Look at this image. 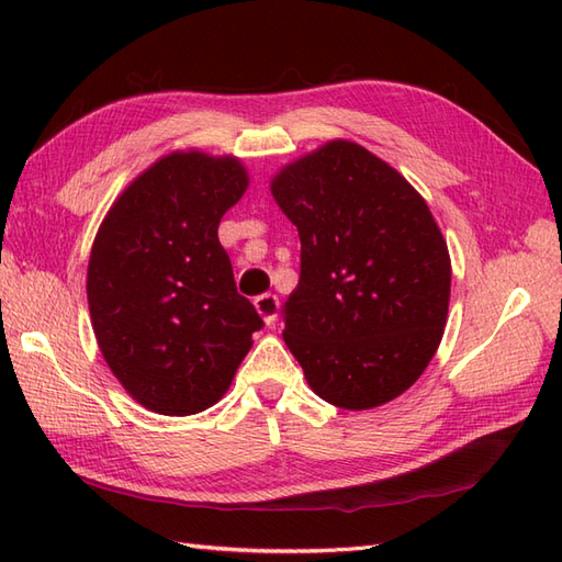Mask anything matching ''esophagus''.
<instances>
[{
    "instance_id": "34e87169",
    "label": "esophagus",
    "mask_w": 562,
    "mask_h": 562,
    "mask_svg": "<svg viewBox=\"0 0 562 562\" xmlns=\"http://www.w3.org/2000/svg\"><path fill=\"white\" fill-rule=\"evenodd\" d=\"M256 312L260 314V318L266 321L268 326H274L278 321V312H280V302L274 294H260L256 300Z\"/></svg>"
}]
</instances>
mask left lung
Masks as SVG:
<instances>
[{
    "label": "left lung",
    "instance_id": "1",
    "mask_svg": "<svg viewBox=\"0 0 562 562\" xmlns=\"http://www.w3.org/2000/svg\"><path fill=\"white\" fill-rule=\"evenodd\" d=\"M270 193L302 241L282 338L308 386L345 411L398 398L435 357L449 312L451 258L425 198L350 139L282 166Z\"/></svg>",
    "mask_w": 562,
    "mask_h": 562
}]
</instances>
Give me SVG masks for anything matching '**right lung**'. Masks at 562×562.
<instances>
[{"label": "right lung", "mask_w": 562, "mask_h": 562, "mask_svg": "<svg viewBox=\"0 0 562 562\" xmlns=\"http://www.w3.org/2000/svg\"><path fill=\"white\" fill-rule=\"evenodd\" d=\"M246 188V166L229 154L171 151L115 198L93 238V336L113 376L147 411H207L262 326L236 292L217 236Z\"/></svg>", "instance_id": "obj_1"}]
</instances>
